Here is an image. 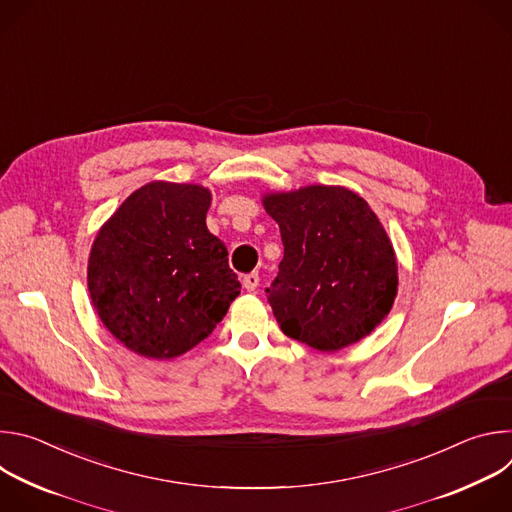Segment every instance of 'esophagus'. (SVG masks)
<instances>
[{
    "mask_svg": "<svg viewBox=\"0 0 512 512\" xmlns=\"http://www.w3.org/2000/svg\"><path fill=\"white\" fill-rule=\"evenodd\" d=\"M243 285H245V289L247 291H255L257 289V285H259V273H249V275H245L243 277Z\"/></svg>",
    "mask_w": 512,
    "mask_h": 512,
    "instance_id": "obj_1",
    "label": "esophagus"
}]
</instances>
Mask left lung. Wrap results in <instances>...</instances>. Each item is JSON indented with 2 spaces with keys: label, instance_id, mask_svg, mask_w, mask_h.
Wrapping results in <instances>:
<instances>
[{
  "label": "left lung",
  "instance_id": "8db88e82",
  "mask_svg": "<svg viewBox=\"0 0 512 512\" xmlns=\"http://www.w3.org/2000/svg\"><path fill=\"white\" fill-rule=\"evenodd\" d=\"M283 259L267 300L281 332L320 352L369 336L397 298L393 243L369 202L344 186L265 192Z\"/></svg>",
  "mask_w": 512,
  "mask_h": 512
}]
</instances>
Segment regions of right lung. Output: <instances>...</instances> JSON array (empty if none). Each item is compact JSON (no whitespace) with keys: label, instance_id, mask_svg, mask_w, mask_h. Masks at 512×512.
I'll return each mask as SVG.
<instances>
[{"label":"right lung","instance_id":"obj_1","mask_svg":"<svg viewBox=\"0 0 512 512\" xmlns=\"http://www.w3.org/2000/svg\"><path fill=\"white\" fill-rule=\"evenodd\" d=\"M210 200L200 184L154 180L131 192L93 241L91 302L105 328L139 356L188 352L241 294L225 243L206 229Z\"/></svg>","mask_w":512,"mask_h":512}]
</instances>
